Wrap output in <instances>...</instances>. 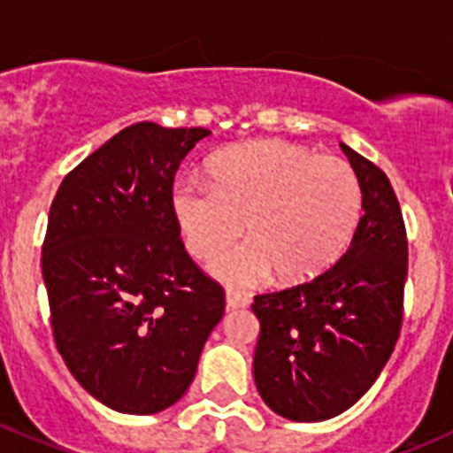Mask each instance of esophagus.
Masks as SVG:
<instances>
[{
    "instance_id": "1",
    "label": "esophagus",
    "mask_w": 453,
    "mask_h": 453,
    "mask_svg": "<svg viewBox=\"0 0 453 453\" xmlns=\"http://www.w3.org/2000/svg\"><path fill=\"white\" fill-rule=\"evenodd\" d=\"M226 306L230 311H236V308H246L248 306V297L241 293H234V290H227L226 293Z\"/></svg>"
}]
</instances>
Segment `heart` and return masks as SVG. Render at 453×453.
<instances>
[{"instance_id": "b5f03b06", "label": "heart", "mask_w": 453, "mask_h": 453, "mask_svg": "<svg viewBox=\"0 0 453 453\" xmlns=\"http://www.w3.org/2000/svg\"><path fill=\"white\" fill-rule=\"evenodd\" d=\"M212 183L180 179L172 212L196 259H214L243 232L250 239L212 264V274L234 288L306 281L331 268L362 219V185L335 156L279 138L230 147L210 163Z\"/></svg>"}]
</instances>
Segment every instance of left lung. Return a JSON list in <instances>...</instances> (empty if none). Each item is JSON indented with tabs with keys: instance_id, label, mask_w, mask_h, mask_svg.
Returning a JSON list of instances; mask_svg holds the SVG:
<instances>
[{
	"instance_id": "8db88e82",
	"label": "left lung",
	"mask_w": 453,
	"mask_h": 453,
	"mask_svg": "<svg viewBox=\"0 0 453 453\" xmlns=\"http://www.w3.org/2000/svg\"><path fill=\"white\" fill-rule=\"evenodd\" d=\"M360 179L365 217L349 250L306 284L257 295L252 373L264 403L295 422H322L373 387L403 326L407 232L382 169L340 142Z\"/></svg>"
}]
</instances>
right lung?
I'll return each mask as SVG.
<instances>
[{
    "mask_svg": "<svg viewBox=\"0 0 453 453\" xmlns=\"http://www.w3.org/2000/svg\"><path fill=\"white\" fill-rule=\"evenodd\" d=\"M210 134L136 122L87 156L50 205L42 277L55 346L113 411L150 416L179 403L226 311L172 212L176 169Z\"/></svg>",
    "mask_w": 453,
    "mask_h": 453,
    "instance_id": "right-lung-1",
    "label": "right lung"
}]
</instances>
